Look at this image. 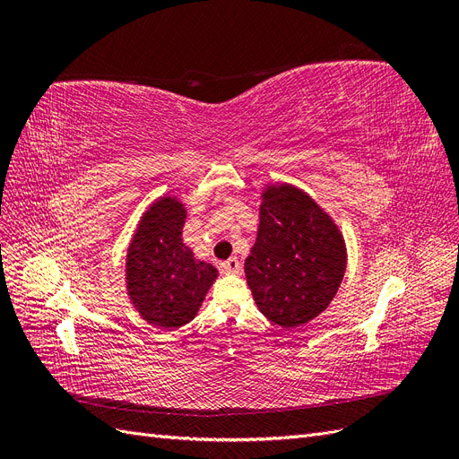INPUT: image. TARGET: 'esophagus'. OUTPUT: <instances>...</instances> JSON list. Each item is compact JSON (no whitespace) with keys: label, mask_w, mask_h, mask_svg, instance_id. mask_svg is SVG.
<instances>
[{"label":"esophagus","mask_w":459,"mask_h":459,"mask_svg":"<svg viewBox=\"0 0 459 459\" xmlns=\"http://www.w3.org/2000/svg\"><path fill=\"white\" fill-rule=\"evenodd\" d=\"M220 270L224 273H239L241 272V262L238 258H230L220 264Z\"/></svg>","instance_id":"34e87169"}]
</instances>
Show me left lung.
Wrapping results in <instances>:
<instances>
[{
  "mask_svg": "<svg viewBox=\"0 0 459 459\" xmlns=\"http://www.w3.org/2000/svg\"><path fill=\"white\" fill-rule=\"evenodd\" d=\"M258 197V231L245 275L258 310L287 331L329 307L349 253L335 218L304 189L275 182Z\"/></svg>",
  "mask_w": 459,
  "mask_h": 459,
  "instance_id": "1",
  "label": "left lung"
}]
</instances>
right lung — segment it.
I'll return each mask as SVG.
<instances>
[{"label":"right lung","mask_w":459,"mask_h":459,"mask_svg":"<svg viewBox=\"0 0 459 459\" xmlns=\"http://www.w3.org/2000/svg\"><path fill=\"white\" fill-rule=\"evenodd\" d=\"M186 203L176 195L152 201L137 221L128 245L126 295L149 325L174 331L197 316L218 280L211 262L195 258L182 239Z\"/></svg>","instance_id":"1"}]
</instances>
